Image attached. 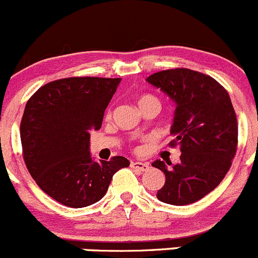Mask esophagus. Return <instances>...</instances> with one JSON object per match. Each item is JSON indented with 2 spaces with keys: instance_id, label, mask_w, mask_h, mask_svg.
Here are the masks:
<instances>
[{
  "instance_id": "obj_1",
  "label": "esophagus",
  "mask_w": 258,
  "mask_h": 258,
  "mask_svg": "<svg viewBox=\"0 0 258 258\" xmlns=\"http://www.w3.org/2000/svg\"><path fill=\"white\" fill-rule=\"evenodd\" d=\"M130 166L135 170H139V171H148L149 170V164L148 163H142V161H132Z\"/></svg>"
}]
</instances>
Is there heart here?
<instances>
[{"instance_id":"obj_1","label":"heart","mask_w":258,"mask_h":258,"mask_svg":"<svg viewBox=\"0 0 258 258\" xmlns=\"http://www.w3.org/2000/svg\"><path fill=\"white\" fill-rule=\"evenodd\" d=\"M153 103L154 104L160 105L158 98L153 94H142L138 97V105H139V108L144 107V105H148V104H153Z\"/></svg>"}]
</instances>
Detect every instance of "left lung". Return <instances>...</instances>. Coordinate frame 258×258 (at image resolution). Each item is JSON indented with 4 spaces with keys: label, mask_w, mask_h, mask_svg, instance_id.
Segmentation results:
<instances>
[{
    "label": "left lung",
    "mask_w": 258,
    "mask_h": 258,
    "mask_svg": "<svg viewBox=\"0 0 258 258\" xmlns=\"http://www.w3.org/2000/svg\"><path fill=\"white\" fill-rule=\"evenodd\" d=\"M147 81L175 103L170 147H180V161L168 170L156 198L170 205H188L211 192L226 176L237 150L238 126L227 90L208 74L187 68L154 73ZM171 165V163H170Z\"/></svg>",
    "instance_id": "obj_1"
}]
</instances>
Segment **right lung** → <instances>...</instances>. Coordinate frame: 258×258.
<instances>
[{
  "mask_svg": "<svg viewBox=\"0 0 258 258\" xmlns=\"http://www.w3.org/2000/svg\"><path fill=\"white\" fill-rule=\"evenodd\" d=\"M120 78L71 77L49 82L28 99L21 120L22 155L47 195L68 208L95 204L111 177L128 168L124 156L93 161L89 132L102 126Z\"/></svg>",
  "mask_w": 258,
  "mask_h": 258,
  "instance_id": "obj_1",
  "label": "right lung"
}]
</instances>
